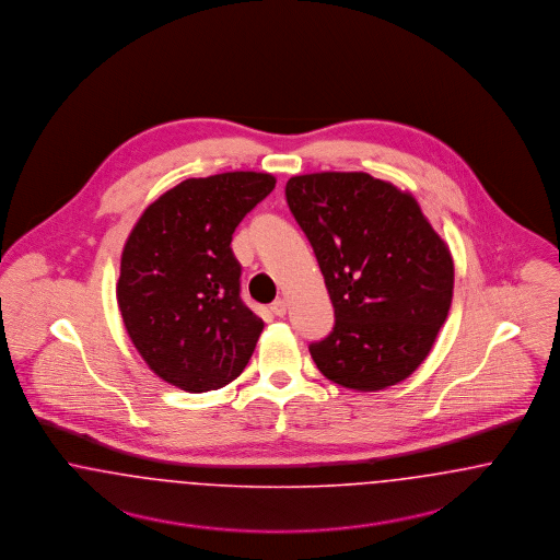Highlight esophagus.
I'll return each mask as SVG.
<instances>
[{"instance_id": "1", "label": "esophagus", "mask_w": 560, "mask_h": 560, "mask_svg": "<svg viewBox=\"0 0 560 560\" xmlns=\"http://www.w3.org/2000/svg\"><path fill=\"white\" fill-rule=\"evenodd\" d=\"M269 310H271V314H273V316L284 317L287 316L289 305H287V301H284V299H278V301H273V303H271V307H269Z\"/></svg>"}]
</instances>
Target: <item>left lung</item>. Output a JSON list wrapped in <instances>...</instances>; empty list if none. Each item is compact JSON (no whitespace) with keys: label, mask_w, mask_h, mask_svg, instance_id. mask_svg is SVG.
Returning a JSON list of instances; mask_svg holds the SVG:
<instances>
[{"label":"left lung","mask_w":560,"mask_h":560,"mask_svg":"<svg viewBox=\"0 0 560 560\" xmlns=\"http://www.w3.org/2000/svg\"><path fill=\"white\" fill-rule=\"evenodd\" d=\"M287 202L335 307L310 345L317 370L345 389L406 381L433 349L454 292V261L410 192L362 171L294 175Z\"/></svg>","instance_id":"1"}]
</instances>
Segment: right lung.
<instances>
[{
	"mask_svg": "<svg viewBox=\"0 0 560 560\" xmlns=\"http://www.w3.org/2000/svg\"><path fill=\"white\" fill-rule=\"evenodd\" d=\"M273 186V175L255 171L190 177L159 196L125 243L117 301L127 335L177 389H221L255 351L264 319L241 299L230 244Z\"/></svg>",
	"mask_w": 560,
	"mask_h": 560,
	"instance_id": "right-lung-1",
	"label": "right lung"
}]
</instances>
